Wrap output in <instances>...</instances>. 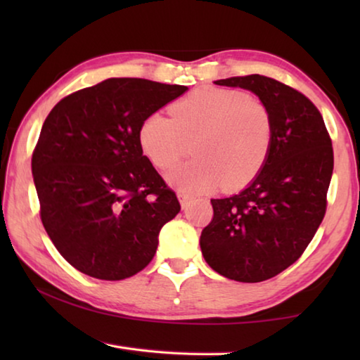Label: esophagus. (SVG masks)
Segmentation results:
<instances>
[{
  "mask_svg": "<svg viewBox=\"0 0 360 360\" xmlns=\"http://www.w3.org/2000/svg\"><path fill=\"white\" fill-rule=\"evenodd\" d=\"M178 198H179V203H181V208H182V210H187L188 206H191V202H192V197H191V195H187V193H179V195H178Z\"/></svg>",
  "mask_w": 360,
  "mask_h": 360,
  "instance_id": "esophagus-1",
  "label": "esophagus"
}]
</instances>
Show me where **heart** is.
<instances>
[{
	"label": "heart",
	"mask_w": 360,
	"mask_h": 360,
	"mask_svg": "<svg viewBox=\"0 0 360 360\" xmlns=\"http://www.w3.org/2000/svg\"><path fill=\"white\" fill-rule=\"evenodd\" d=\"M271 139L273 122L264 103L241 90L219 87L182 96L172 106V117L154 112L138 130L141 150L160 169L174 167L193 141L197 157L167 176L187 193L217 184L225 191L246 186L264 167Z\"/></svg>",
	"instance_id": "obj_1"
}]
</instances>
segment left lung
Wrapping results in <instances>:
<instances>
[{"label": "left lung", "instance_id": "1", "mask_svg": "<svg viewBox=\"0 0 360 360\" xmlns=\"http://www.w3.org/2000/svg\"><path fill=\"white\" fill-rule=\"evenodd\" d=\"M214 84L257 95L270 111L273 139L245 191L211 200L214 216L200 248L219 275L260 283L297 262L319 229L333 172L332 139L318 108L276 79L249 75Z\"/></svg>", "mask_w": 360, "mask_h": 360}]
</instances>
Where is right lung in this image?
Masks as SVG:
<instances>
[{"label": "right lung", "instance_id": "1", "mask_svg": "<svg viewBox=\"0 0 360 360\" xmlns=\"http://www.w3.org/2000/svg\"><path fill=\"white\" fill-rule=\"evenodd\" d=\"M186 90L111 77L49 112L32 157L39 214L57 251L84 275L106 281L136 275L154 259L160 229L181 211L143 155L138 130Z\"/></svg>", "mask_w": 360, "mask_h": 360}]
</instances>
